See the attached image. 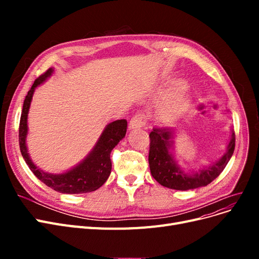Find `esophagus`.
I'll list each match as a JSON object with an SVG mask.
<instances>
[{
  "mask_svg": "<svg viewBox=\"0 0 259 259\" xmlns=\"http://www.w3.org/2000/svg\"><path fill=\"white\" fill-rule=\"evenodd\" d=\"M147 122V117L143 113H138L134 115L130 121V130H135V128H140L143 127L144 125Z\"/></svg>",
  "mask_w": 259,
  "mask_h": 259,
  "instance_id": "obj_1",
  "label": "esophagus"
}]
</instances>
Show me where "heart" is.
<instances>
[{
	"label": "heart",
	"mask_w": 259,
	"mask_h": 259,
	"mask_svg": "<svg viewBox=\"0 0 259 259\" xmlns=\"http://www.w3.org/2000/svg\"><path fill=\"white\" fill-rule=\"evenodd\" d=\"M186 90V84L182 81H174L171 82L165 90H163L161 93L162 98H173L178 96ZM191 107V99L186 96L182 95L177 97L175 100L171 101L169 105L165 108L162 109L160 112V120L164 123H171L176 121L178 117L182 116L189 110Z\"/></svg>",
	"instance_id": "b5f03b06"
}]
</instances>
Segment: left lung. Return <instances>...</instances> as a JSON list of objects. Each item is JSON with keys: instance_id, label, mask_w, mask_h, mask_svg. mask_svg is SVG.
I'll use <instances>...</instances> for the list:
<instances>
[{"instance_id": "left-lung-1", "label": "left lung", "mask_w": 259, "mask_h": 259, "mask_svg": "<svg viewBox=\"0 0 259 259\" xmlns=\"http://www.w3.org/2000/svg\"><path fill=\"white\" fill-rule=\"evenodd\" d=\"M176 132L166 128H153L150 133V150H149V166L152 177L160 185L174 190L197 189L210 184L219 176L228 164L234 151L236 135L231 132L229 144L221 159L198 171L187 173L178 165L173 154L174 137Z\"/></svg>"}]
</instances>
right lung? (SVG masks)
<instances>
[{
  "label": "right lung",
  "instance_id": "obj_1",
  "mask_svg": "<svg viewBox=\"0 0 259 259\" xmlns=\"http://www.w3.org/2000/svg\"><path fill=\"white\" fill-rule=\"evenodd\" d=\"M54 69L50 68L48 71L38 76L31 86L28 95L23 101L22 112L19 123V147L20 152L25 159L27 165L32 173L43 184L52 188L55 191L67 194L86 193L97 190L103 186L111 173L110 153L112 149L120 143L126 134L127 121L116 120L108 124L101 133L96 145L92 151L86 155L76 166L61 174H52L38 168L31 160L28 153L26 138L28 134V113L33 93L38 85L44 83L53 74Z\"/></svg>",
  "mask_w": 259,
  "mask_h": 259
}]
</instances>
